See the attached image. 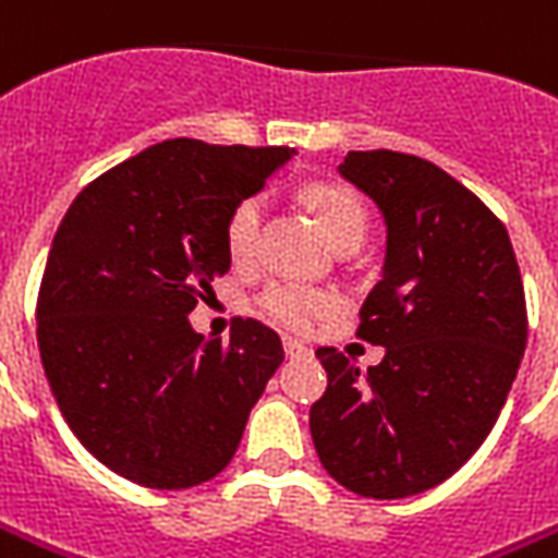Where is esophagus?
Returning <instances> with one entry per match:
<instances>
[{
	"mask_svg": "<svg viewBox=\"0 0 558 558\" xmlns=\"http://www.w3.org/2000/svg\"><path fill=\"white\" fill-rule=\"evenodd\" d=\"M283 351H287V357H305V354H311L308 344L295 342V339H283Z\"/></svg>",
	"mask_w": 558,
	"mask_h": 558,
	"instance_id": "34e87169",
	"label": "esophagus"
}]
</instances>
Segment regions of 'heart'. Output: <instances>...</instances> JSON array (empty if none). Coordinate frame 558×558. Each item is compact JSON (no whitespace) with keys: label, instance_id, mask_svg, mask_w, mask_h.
I'll use <instances>...</instances> for the list:
<instances>
[{"label":"heart","instance_id":"1","mask_svg":"<svg viewBox=\"0 0 558 558\" xmlns=\"http://www.w3.org/2000/svg\"><path fill=\"white\" fill-rule=\"evenodd\" d=\"M302 198L332 247H360V241L366 234V204L351 185L311 183L305 185ZM263 216L265 204L259 195L241 198L231 207L229 219H226V250L234 263L244 265L256 259ZM256 308L278 327L305 332L336 308V295L320 287L295 283V280H271L263 293L256 295Z\"/></svg>","mask_w":558,"mask_h":558}]
</instances>
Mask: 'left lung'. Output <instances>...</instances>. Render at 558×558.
<instances>
[{"label":"left lung","mask_w":558,"mask_h":558,"mask_svg":"<svg viewBox=\"0 0 558 558\" xmlns=\"http://www.w3.org/2000/svg\"><path fill=\"white\" fill-rule=\"evenodd\" d=\"M339 170L388 226L357 327L385 357L360 373L339 348H317L327 390L311 439L348 492L409 498L464 468L498 422L529 339L525 290L501 219L442 168L369 149Z\"/></svg>","instance_id":"1"}]
</instances>
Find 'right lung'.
<instances>
[{"label": "right lung", "mask_w": 558, "mask_h": 558, "mask_svg": "<svg viewBox=\"0 0 558 558\" xmlns=\"http://www.w3.org/2000/svg\"><path fill=\"white\" fill-rule=\"evenodd\" d=\"M290 155L165 140L85 185L57 229L36 302L41 366L78 442L136 486L226 470L283 360L259 320L238 317L222 342L189 311L229 271L231 207Z\"/></svg>", "instance_id": "right-lung-1"}]
</instances>
